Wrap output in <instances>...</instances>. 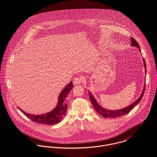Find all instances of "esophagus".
Segmentation results:
<instances>
[{"label": "esophagus", "mask_w": 157, "mask_h": 157, "mask_svg": "<svg viewBox=\"0 0 157 157\" xmlns=\"http://www.w3.org/2000/svg\"><path fill=\"white\" fill-rule=\"evenodd\" d=\"M84 82V79L83 77H75L74 79V81H73V83L74 85H79L82 83H83Z\"/></svg>", "instance_id": "1"}]
</instances>
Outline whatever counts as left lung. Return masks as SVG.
I'll use <instances>...</instances> for the list:
<instances>
[{
    "instance_id": "left-lung-1",
    "label": "left lung",
    "mask_w": 157,
    "mask_h": 157,
    "mask_svg": "<svg viewBox=\"0 0 157 157\" xmlns=\"http://www.w3.org/2000/svg\"><path fill=\"white\" fill-rule=\"evenodd\" d=\"M131 42H132V46L137 47L138 48H139V50L141 51L139 44L132 37H131ZM144 67H145V69H146V64L144 59ZM145 88H146V84L144 86V89H143V92L141 94V96L135 102H133V104H132L130 105H129L128 106H127L126 108H124L121 109H118V110L112 111V110H107L106 109H104L98 104V103L96 102V99L94 98V97L91 95V94L90 93L89 96H90V101L91 102V104L93 105L94 108H95V109L97 111V112L99 114H101L102 116H103L104 117L114 118V117H120L121 116H124V115L128 113L136 105L138 104L141 101V100L142 99V98L143 97V95H144V91H145Z\"/></svg>"
}]
</instances>
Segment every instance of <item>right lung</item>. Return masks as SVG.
<instances>
[{"label": "right lung", "instance_id": "right-lung-1", "mask_svg": "<svg viewBox=\"0 0 157 157\" xmlns=\"http://www.w3.org/2000/svg\"><path fill=\"white\" fill-rule=\"evenodd\" d=\"M73 87L74 86L72 85V82H71L69 84H67L59 95L58 103L57 106L52 111L46 114L41 115H33L24 112L19 107L18 108L25 116L36 123L49 125L58 124L61 121L62 119L65 116L67 105L66 98Z\"/></svg>", "mask_w": 157, "mask_h": 157}]
</instances>
